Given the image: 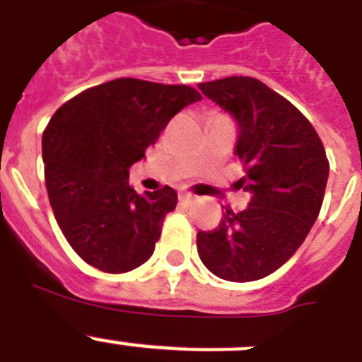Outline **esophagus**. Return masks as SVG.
Masks as SVG:
<instances>
[{"label":"esophagus","instance_id":"esophagus-1","mask_svg":"<svg viewBox=\"0 0 362 362\" xmlns=\"http://www.w3.org/2000/svg\"><path fill=\"white\" fill-rule=\"evenodd\" d=\"M178 199H180L182 204H187V206H189V204H193L194 200H197V197H193V194L189 193H180L178 194Z\"/></svg>","mask_w":362,"mask_h":362}]
</instances>
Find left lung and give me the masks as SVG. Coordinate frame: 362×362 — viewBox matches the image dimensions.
Here are the masks:
<instances>
[{"label":"left lung","instance_id":"8db88e82","mask_svg":"<svg viewBox=\"0 0 362 362\" xmlns=\"http://www.w3.org/2000/svg\"><path fill=\"white\" fill-rule=\"evenodd\" d=\"M199 89L237 122L235 155L246 171L238 184L251 194L244 211L226 209L218 228L197 233L199 257L224 281H259L290 260L315 224L329 173L325 146L306 116L257 78Z\"/></svg>","mask_w":362,"mask_h":362}]
</instances>
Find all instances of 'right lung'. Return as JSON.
Segmentation results:
<instances>
[{
	"instance_id": "right-lung-1",
	"label": "right lung",
	"mask_w": 362,
	"mask_h": 362,
	"mask_svg": "<svg viewBox=\"0 0 362 362\" xmlns=\"http://www.w3.org/2000/svg\"><path fill=\"white\" fill-rule=\"evenodd\" d=\"M199 100L193 87L118 78L52 115L42 138L47 193L62 233L87 264L125 273L153 255L177 191L165 185L136 193L129 168L173 116Z\"/></svg>"
}]
</instances>
